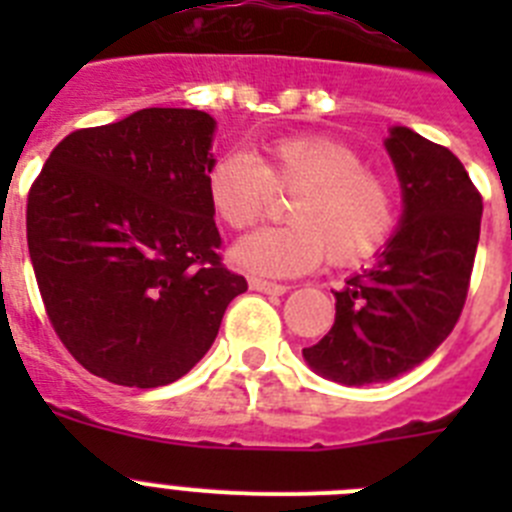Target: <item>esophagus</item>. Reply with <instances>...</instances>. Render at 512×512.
<instances>
[{"label": "esophagus", "mask_w": 512, "mask_h": 512, "mask_svg": "<svg viewBox=\"0 0 512 512\" xmlns=\"http://www.w3.org/2000/svg\"><path fill=\"white\" fill-rule=\"evenodd\" d=\"M248 287L256 289V292H264V295H284V292H289L287 284L266 282V279H259V277L248 279Z\"/></svg>", "instance_id": "esophagus-1"}]
</instances>
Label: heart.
I'll use <instances>...</instances> for the list:
<instances>
[{"mask_svg":"<svg viewBox=\"0 0 512 512\" xmlns=\"http://www.w3.org/2000/svg\"><path fill=\"white\" fill-rule=\"evenodd\" d=\"M217 220L243 230L264 217L274 189H297L287 220L230 248L235 266L261 277H297L328 256L333 266L369 259L390 238L395 197L382 174L361 166L354 148L325 135L271 140L266 158L248 151L217 156L205 176Z\"/></svg>","mask_w":512,"mask_h":512,"instance_id":"b5f03b06","label":"heart"}]
</instances>
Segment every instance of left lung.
Segmentation results:
<instances>
[{
  "label": "left lung",
  "mask_w": 512,
  "mask_h": 512,
  "mask_svg": "<svg viewBox=\"0 0 512 512\" xmlns=\"http://www.w3.org/2000/svg\"><path fill=\"white\" fill-rule=\"evenodd\" d=\"M402 187V220L377 264L336 295V323L307 364L348 387L390 382L425 361L454 330L472 277L482 194L449 148L410 128L384 140Z\"/></svg>",
  "instance_id": "1"
}]
</instances>
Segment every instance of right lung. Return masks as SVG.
I'll return each instance as SVG.
<instances>
[{"mask_svg":"<svg viewBox=\"0 0 512 512\" xmlns=\"http://www.w3.org/2000/svg\"><path fill=\"white\" fill-rule=\"evenodd\" d=\"M215 120L148 107L58 143L27 194V248L56 336L87 372L164 387L246 292L225 269L205 176Z\"/></svg>","mask_w":512,"mask_h":512,"instance_id":"add662e5","label":"right lung"}]
</instances>
